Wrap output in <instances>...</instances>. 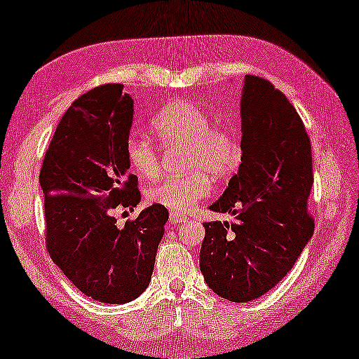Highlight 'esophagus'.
<instances>
[{
  "label": "esophagus",
  "instance_id": "esophagus-1",
  "mask_svg": "<svg viewBox=\"0 0 359 359\" xmlns=\"http://www.w3.org/2000/svg\"><path fill=\"white\" fill-rule=\"evenodd\" d=\"M186 220H188V217H186V215H183V214H180V212H170V222H171V224L186 222Z\"/></svg>",
  "mask_w": 359,
  "mask_h": 359
}]
</instances>
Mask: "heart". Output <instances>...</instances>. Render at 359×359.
Wrapping results in <instances>:
<instances>
[{"mask_svg": "<svg viewBox=\"0 0 359 359\" xmlns=\"http://www.w3.org/2000/svg\"><path fill=\"white\" fill-rule=\"evenodd\" d=\"M150 129L163 147H184L186 176L161 178L147 188V199L173 212H188L212 191L210 179L230 175L238 161V142L232 132L212 127L208 112L189 101L166 104L151 117ZM126 155L132 168L151 178L160 168L156 147L144 137H130Z\"/></svg>", "mask_w": 359, "mask_h": 359, "instance_id": "obj_1", "label": "heart"}]
</instances>
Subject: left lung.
Returning a JSON list of instances; mask_svg holds the SVG:
<instances>
[{"instance_id":"1","label":"left lung","mask_w":359,"mask_h":359,"mask_svg":"<svg viewBox=\"0 0 359 359\" xmlns=\"http://www.w3.org/2000/svg\"><path fill=\"white\" fill-rule=\"evenodd\" d=\"M242 161L209 205L233 222H205L201 273L220 297L253 301L291 271L313 233L307 201L313 184L311 140L294 106L264 78L247 75Z\"/></svg>"}]
</instances>
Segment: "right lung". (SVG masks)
<instances>
[{
    "instance_id": "right-lung-1",
    "label": "right lung",
    "mask_w": 359,
    "mask_h": 359,
    "mask_svg": "<svg viewBox=\"0 0 359 359\" xmlns=\"http://www.w3.org/2000/svg\"><path fill=\"white\" fill-rule=\"evenodd\" d=\"M122 85L93 88L73 102L43 156L46 243L53 263L85 296L134 301L149 286L168 210L154 204L119 227L116 208L134 209L139 180L126 155L134 101Z\"/></svg>"
}]
</instances>
